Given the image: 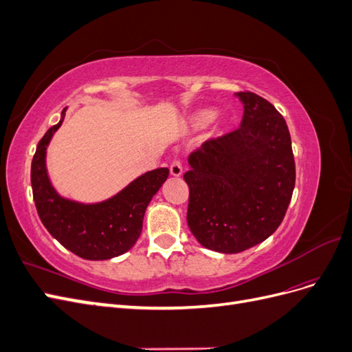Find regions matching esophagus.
I'll use <instances>...</instances> for the list:
<instances>
[{
	"label": "esophagus",
	"mask_w": 352,
	"mask_h": 352,
	"mask_svg": "<svg viewBox=\"0 0 352 352\" xmlns=\"http://www.w3.org/2000/svg\"><path fill=\"white\" fill-rule=\"evenodd\" d=\"M182 172H184L182 163H180L179 160H175V162L170 164V175L175 176V177H179L180 175H182Z\"/></svg>",
	"instance_id": "esophagus-1"
}]
</instances>
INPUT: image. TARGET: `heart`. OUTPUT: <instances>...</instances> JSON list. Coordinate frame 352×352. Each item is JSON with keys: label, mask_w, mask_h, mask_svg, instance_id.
Instances as JSON below:
<instances>
[{"label": "heart", "mask_w": 352, "mask_h": 352, "mask_svg": "<svg viewBox=\"0 0 352 352\" xmlns=\"http://www.w3.org/2000/svg\"><path fill=\"white\" fill-rule=\"evenodd\" d=\"M217 117V111L216 110H201L198 113H195L192 117H190L189 120V126L190 129L194 131H199V129H204L208 124H211L214 122V119Z\"/></svg>", "instance_id": "1"}]
</instances>
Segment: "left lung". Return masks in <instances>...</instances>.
Returning <instances> with one entry per match:
<instances>
[{
  "label": "left lung",
  "instance_id": "8db88e82",
  "mask_svg": "<svg viewBox=\"0 0 352 352\" xmlns=\"http://www.w3.org/2000/svg\"><path fill=\"white\" fill-rule=\"evenodd\" d=\"M239 129L210 140L189 155L188 226L208 250L236 254L279 228L295 188L291 135L282 114L254 92Z\"/></svg>",
  "mask_w": 352,
  "mask_h": 352
}]
</instances>
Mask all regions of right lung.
<instances>
[{
	"mask_svg": "<svg viewBox=\"0 0 352 352\" xmlns=\"http://www.w3.org/2000/svg\"><path fill=\"white\" fill-rule=\"evenodd\" d=\"M47 131L32 160L30 182L42 225L66 250L85 260H110L129 251L142 232L145 210L168 177V168L160 167L138 176L109 199L85 204L61 197L52 186L47 170V148L61 126Z\"/></svg>",
	"mask_w": 352,
	"mask_h": 352,
	"instance_id": "right-lung-1",
	"label": "right lung"
}]
</instances>
